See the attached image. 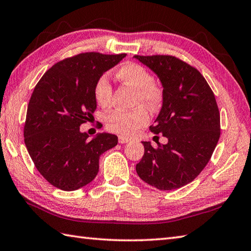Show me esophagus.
Wrapping results in <instances>:
<instances>
[{
  "label": "esophagus",
  "instance_id": "esophagus-1",
  "mask_svg": "<svg viewBox=\"0 0 251 251\" xmlns=\"http://www.w3.org/2000/svg\"><path fill=\"white\" fill-rule=\"evenodd\" d=\"M130 139L128 138V137L126 136H123V135H120L119 136V142L120 144H126V142H128Z\"/></svg>",
  "mask_w": 251,
  "mask_h": 251
}]
</instances>
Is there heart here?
<instances>
[{"mask_svg": "<svg viewBox=\"0 0 251 251\" xmlns=\"http://www.w3.org/2000/svg\"><path fill=\"white\" fill-rule=\"evenodd\" d=\"M116 76L122 81L128 83L137 90V102L141 103L150 110H155L161 105V88L153 83V77L145 67L135 63H127L116 72ZM112 86L109 76L104 74L99 77L95 86V98L100 105H107L111 100ZM149 121V113L144 106L132 111H115L107 117V128L130 135Z\"/></svg>", "mask_w": 251, "mask_h": 251, "instance_id": "heart-1", "label": "heart"}]
</instances>
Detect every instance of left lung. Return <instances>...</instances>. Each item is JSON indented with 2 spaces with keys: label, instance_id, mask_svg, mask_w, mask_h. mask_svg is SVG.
<instances>
[{
  "label": "left lung",
  "instance_id": "left-lung-1",
  "mask_svg": "<svg viewBox=\"0 0 251 251\" xmlns=\"http://www.w3.org/2000/svg\"><path fill=\"white\" fill-rule=\"evenodd\" d=\"M134 57L155 74L163 88L161 110L150 129L168 138V144L156 142V147L142 141L145 154L136 172L160 190L180 188L200 174L218 145L217 101L203 76L187 63L170 55Z\"/></svg>",
  "mask_w": 251,
  "mask_h": 251
}]
</instances>
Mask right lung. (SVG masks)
Segmentation results:
<instances>
[{
	"instance_id": "add662e5",
	"label": "right lung",
	"mask_w": 251,
	"mask_h": 251,
	"mask_svg": "<svg viewBox=\"0 0 251 251\" xmlns=\"http://www.w3.org/2000/svg\"><path fill=\"white\" fill-rule=\"evenodd\" d=\"M125 56L78 54L53 65L34 88L25 145L37 170L54 187L73 191L91 183L99 172L100 155L117 145V136L109 132L89 139L80 125L93 117L97 80Z\"/></svg>"
}]
</instances>
